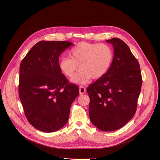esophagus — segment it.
Returning a JSON list of instances; mask_svg holds the SVG:
<instances>
[{
  "label": "esophagus",
  "instance_id": "esophagus-1",
  "mask_svg": "<svg viewBox=\"0 0 160 160\" xmlns=\"http://www.w3.org/2000/svg\"><path fill=\"white\" fill-rule=\"evenodd\" d=\"M86 91V89L85 88H84V87L83 86H80L79 88V92H80V94H83Z\"/></svg>",
  "mask_w": 160,
  "mask_h": 160
}]
</instances>
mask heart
<instances>
[{"label": "heart", "instance_id": "heart-1", "mask_svg": "<svg viewBox=\"0 0 160 160\" xmlns=\"http://www.w3.org/2000/svg\"><path fill=\"white\" fill-rule=\"evenodd\" d=\"M69 57H62L59 67L62 73L69 78L75 75L79 67L80 70L72 79L73 83L83 85L93 77H103L109 70L113 58L112 48L105 43L80 42L72 47Z\"/></svg>", "mask_w": 160, "mask_h": 160}]
</instances>
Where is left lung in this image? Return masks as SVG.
Here are the masks:
<instances>
[{
	"instance_id": "8db88e82",
	"label": "left lung",
	"mask_w": 160,
	"mask_h": 160,
	"mask_svg": "<svg viewBox=\"0 0 160 160\" xmlns=\"http://www.w3.org/2000/svg\"><path fill=\"white\" fill-rule=\"evenodd\" d=\"M113 47L114 56L107 73L87 89L91 122L103 132L121 128L134 116L142 79L138 61L119 38L106 41Z\"/></svg>"
}]
</instances>
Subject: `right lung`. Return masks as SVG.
<instances>
[{"label":"right lung","mask_w":160,"mask_h":160,"mask_svg":"<svg viewBox=\"0 0 160 160\" xmlns=\"http://www.w3.org/2000/svg\"><path fill=\"white\" fill-rule=\"evenodd\" d=\"M72 43L41 41L20 66L19 96L29 123L42 132H54L68 122L70 107L79 94L59 67L61 54Z\"/></svg>","instance_id":"add662e5"}]
</instances>
